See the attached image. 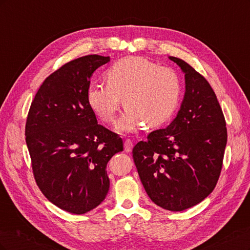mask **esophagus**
I'll return each instance as SVG.
<instances>
[{"instance_id":"esophagus-1","label":"esophagus","mask_w":250,"mask_h":250,"mask_svg":"<svg viewBox=\"0 0 250 250\" xmlns=\"http://www.w3.org/2000/svg\"><path fill=\"white\" fill-rule=\"evenodd\" d=\"M132 148H133L132 141L129 140V139H127L124 142V149H125V151H126V152H130V151L132 150Z\"/></svg>"}]
</instances>
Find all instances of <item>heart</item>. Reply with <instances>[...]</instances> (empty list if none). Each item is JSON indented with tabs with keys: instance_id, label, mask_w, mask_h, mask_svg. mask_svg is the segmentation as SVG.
<instances>
[{
	"instance_id": "1",
	"label": "heart",
	"mask_w": 250,
	"mask_h": 250,
	"mask_svg": "<svg viewBox=\"0 0 250 250\" xmlns=\"http://www.w3.org/2000/svg\"><path fill=\"white\" fill-rule=\"evenodd\" d=\"M106 83L87 89V103L105 123L115 120L122 98L125 111L116 124L119 132H131L144 122L147 127L164 124L176 110L181 82L176 72L143 57H125L104 74Z\"/></svg>"
}]
</instances>
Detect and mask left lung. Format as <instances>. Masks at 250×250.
I'll use <instances>...</instances> for the list:
<instances>
[{"label": "left lung", "instance_id": "1", "mask_svg": "<svg viewBox=\"0 0 250 250\" xmlns=\"http://www.w3.org/2000/svg\"><path fill=\"white\" fill-rule=\"evenodd\" d=\"M169 58L185 73L183 103L170 125L139 142L132 156L150 199L165 209L180 211L213 192L222 169L228 130L208 80L183 59Z\"/></svg>", "mask_w": 250, "mask_h": 250}]
</instances>
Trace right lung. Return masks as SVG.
<instances>
[{"label": "right lung", "instance_id": "add662e5", "mask_svg": "<svg viewBox=\"0 0 250 250\" xmlns=\"http://www.w3.org/2000/svg\"><path fill=\"white\" fill-rule=\"evenodd\" d=\"M109 56L86 55L63 64L46 78L26 122V143L33 175L46 198L82 215L105 199L106 166L123 151V141L98 124L87 103L89 79Z\"/></svg>", "mask_w": 250, "mask_h": 250}]
</instances>
